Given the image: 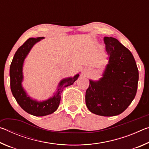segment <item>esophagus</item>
<instances>
[{
	"instance_id": "esophagus-1",
	"label": "esophagus",
	"mask_w": 149,
	"mask_h": 149,
	"mask_svg": "<svg viewBox=\"0 0 149 149\" xmlns=\"http://www.w3.org/2000/svg\"><path fill=\"white\" fill-rule=\"evenodd\" d=\"M88 74H89V70L87 69L84 70V72H83V74H84L85 75H87Z\"/></svg>"
}]
</instances>
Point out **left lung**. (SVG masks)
<instances>
[{
	"label": "left lung",
	"instance_id": "left-lung-1",
	"mask_svg": "<svg viewBox=\"0 0 149 149\" xmlns=\"http://www.w3.org/2000/svg\"><path fill=\"white\" fill-rule=\"evenodd\" d=\"M108 63L102 77L89 80L85 103L90 112L102 116L122 113L135 97L139 72L129 49L112 37H104Z\"/></svg>",
	"mask_w": 149,
	"mask_h": 149
}]
</instances>
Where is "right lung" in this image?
Listing matches in <instances>:
<instances>
[{
    "label": "right lung",
    "mask_w": 149,
    "mask_h": 149,
    "mask_svg": "<svg viewBox=\"0 0 149 149\" xmlns=\"http://www.w3.org/2000/svg\"><path fill=\"white\" fill-rule=\"evenodd\" d=\"M44 38L42 37L27 39L17 50L10 67V89L12 95L22 109L35 116H44L55 112L60 104L63 89L72 85L79 76L78 74L74 77L65 78L60 81L53 97L44 101H37L27 95L22 84L24 79L22 71L24 60L34 45Z\"/></svg>",
    "instance_id": "1"
}]
</instances>
